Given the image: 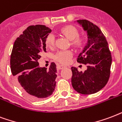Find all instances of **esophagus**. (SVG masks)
I'll return each instance as SVG.
<instances>
[{
  "label": "esophagus",
  "mask_w": 122,
  "mask_h": 122,
  "mask_svg": "<svg viewBox=\"0 0 122 122\" xmlns=\"http://www.w3.org/2000/svg\"><path fill=\"white\" fill-rule=\"evenodd\" d=\"M66 67V66H62V65H58V66H57V69H64V68Z\"/></svg>",
  "instance_id": "esophagus-1"
}]
</instances>
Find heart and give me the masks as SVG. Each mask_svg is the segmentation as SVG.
<instances>
[{
	"instance_id": "b5f03b06",
	"label": "heart",
	"mask_w": 122,
	"mask_h": 122,
	"mask_svg": "<svg viewBox=\"0 0 122 122\" xmlns=\"http://www.w3.org/2000/svg\"><path fill=\"white\" fill-rule=\"evenodd\" d=\"M61 33L69 40L71 41V43L76 48H80L84 44V39L79 36V32L76 27L72 25L66 26L61 29ZM46 46L51 48L54 46L55 39L52 35H49L46 39ZM72 56V52L69 50L59 51L55 55V58L61 64H66L69 62Z\"/></svg>"
}]
</instances>
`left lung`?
I'll return each instance as SVG.
<instances>
[{"label": "left lung", "instance_id": "1", "mask_svg": "<svg viewBox=\"0 0 122 122\" xmlns=\"http://www.w3.org/2000/svg\"><path fill=\"white\" fill-rule=\"evenodd\" d=\"M77 22L86 32L88 36L87 42L77 62L86 65L87 69L80 72L77 68L72 67V85L78 93L89 95L97 93L107 84L112 58L106 39L101 29L86 20H79Z\"/></svg>", "mask_w": 122, "mask_h": 122}]
</instances>
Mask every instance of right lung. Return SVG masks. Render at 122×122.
Returning <instances> with one entry per match:
<instances>
[{
  "mask_svg": "<svg viewBox=\"0 0 122 122\" xmlns=\"http://www.w3.org/2000/svg\"><path fill=\"white\" fill-rule=\"evenodd\" d=\"M51 30L45 25H31L16 39L10 65L18 85L27 97L40 100L50 96L56 87V67L54 62L49 70L39 66L41 53L46 52V39Z\"/></svg>",
  "mask_w": 122,
  "mask_h": 122,
  "instance_id": "right-lung-1",
  "label": "right lung"
}]
</instances>
